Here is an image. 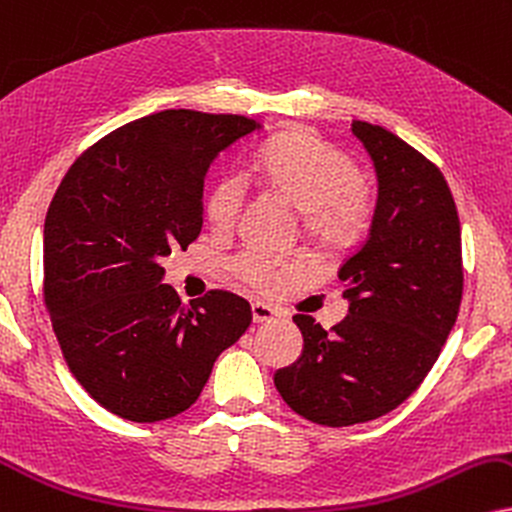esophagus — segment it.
Masks as SVG:
<instances>
[{
  "instance_id": "esophagus-1",
  "label": "esophagus",
  "mask_w": 512,
  "mask_h": 512,
  "mask_svg": "<svg viewBox=\"0 0 512 512\" xmlns=\"http://www.w3.org/2000/svg\"><path fill=\"white\" fill-rule=\"evenodd\" d=\"M251 315H254V323H270V320L275 318V311L266 304H261V301H256V304H251Z\"/></svg>"
}]
</instances>
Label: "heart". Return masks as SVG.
<instances>
[{
	"label": "heart",
	"mask_w": 512,
	"mask_h": 512,
	"mask_svg": "<svg viewBox=\"0 0 512 512\" xmlns=\"http://www.w3.org/2000/svg\"><path fill=\"white\" fill-rule=\"evenodd\" d=\"M249 173L270 192L304 213L308 232L327 246H346L363 230L370 211L368 187L346 151L306 130H287L266 142L251 159ZM244 178L223 175L206 201L213 230L227 232L242 216ZM232 273L246 287L275 294L306 273L304 263L282 261L266 251H244L232 258Z\"/></svg>",
	"instance_id": "b5f03b06"
}]
</instances>
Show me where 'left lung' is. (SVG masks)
<instances>
[{"instance_id":"obj_1","label":"left lung","mask_w":512,"mask_h":512,"mask_svg":"<svg viewBox=\"0 0 512 512\" xmlns=\"http://www.w3.org/2000/svg\"><path fill=\"white\" fill-rule=\"evenodd\" d=\"M351 130L375 161L380 197L370 237L339 268L349 315L323 330L296 313L304 353L275 372L287 406L325 427L401 406L439 358L463 299L460 220L444 173L382 125Z\"/></svg>"}]
</instances>
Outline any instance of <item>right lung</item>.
Masks as SVG:
<instances>
[{
  "instance_id": "add662e5",
  "label": "right lung",
  "mask_w": 512,
  "mask_h": 512,
  "mask_svg": "<svg viewBox=\"0 0 512 512\" xmlns=\"http://www.w3.org/2000/svg\"><path fill=\"white\" fill-rule=\"evenodd\" d=\"M254 118L168 109L125 123L63 175L44 220V306L63 361L99 406L132 422L175 418L251 325L242 296L192 306L161 258L199 237L204 175Z\"/></svg>"
}]
</instances>
